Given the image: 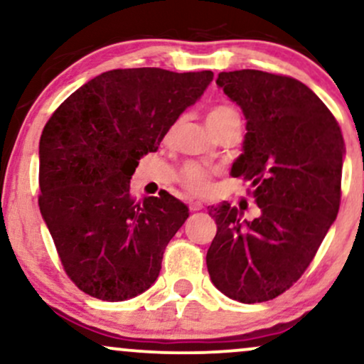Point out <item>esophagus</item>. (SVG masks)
I'll return each mask as SVG.
<instances>
[{
  "label": "esophagus",
  "instance_id": "esophagus-1",
  "mask_svg": "<svg viewBox=\"0 0 364 364\" xmlns=\"http://www.w3.org/2000/svg\"><path fill=\"white\" fill-rule=\"evenodd\" d=\"M188 206H190L191 211H200V210L205 208L201 201H190V203H188Z\"/></svg>",
  "mask_w": 364,
  "mask_h": 364
}]
</instances>
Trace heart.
<instances>
[{
    "label": "heart",
    "instance_id": "heart-1",
    "mask_svg": "<svg viewBox=\"0 0 364 364\" xmlns=\"http://www.w3.org/2000/svg\"><path fill=\"white\" fill-rule=\"evenodd\" d=\"M230 121H240V116L233 107L230 105H216L210 110L208 114V126L213 129L222 127L223 124H227ZM176 127V126H174ZM174 127L171 129V132L174 131ZM169 132V134H171ZM211 173L210 169H206L205 166L198 163H188L183 166L181 173H179V183H181L183 188L188 190L193 195H206L211 190Z\"/></svg>",
    "mask_w": 364,
    "mask_h": 364
}]
</instances>
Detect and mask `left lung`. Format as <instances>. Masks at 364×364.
<instances>
[{
    "mask_svg": "<svg viewBox=\"0 0 364 364\" xmlns=\"http://www.w3.org/2000/svg\"><path fill=\"white\" fill-rule=\"evenodd\" d=\"M240 105L247 134L232 176L250 183L260 215L211 206L216 235L206 254L211 282L243 302H265L301 279L338 216L344 139L331 110L292 77L262 70L218 73Z\"/></svg>",
    "mask_w": 364,
    "mask_h": 364,
    "instance_id": "obj_1",
    "label": "left lung"
}]
</instances>
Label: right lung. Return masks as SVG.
<instances>
[{
  "instance_id": "right-lung-1",
  "label": "right lung",
  "mask_w": 364,
  "mask_h": 364,
  "mask_svg": "<svg viewBox=\"0 0 364 364\" xmlns=\"http://www.w3.org/2000/svg\"><path fill=\"white\" fill-rule=\"evenodd\" d=\"M213 72L117 68L77 89L40 137L41 216L72 282L127 301L158 279L163 254L190 216L168 191L136 201L131 178Z\"/></svg>"
}]
</instances>
